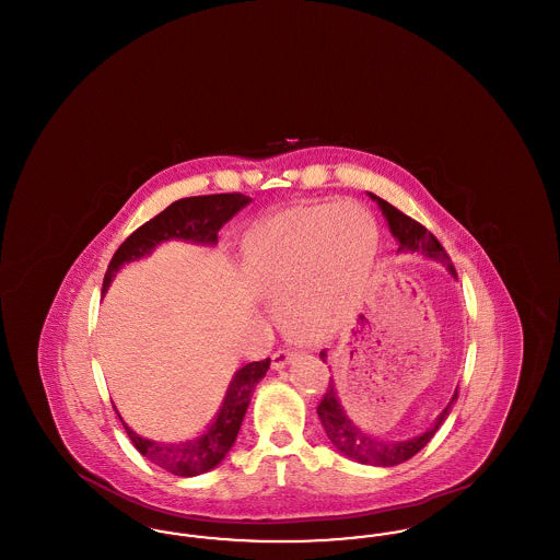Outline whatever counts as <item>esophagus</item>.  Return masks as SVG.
I'll use <instances>...</instances> for the list:
<instances>
[{"label":"esophagus","mask_w":560,"mask_h":560,"mask_svg":"<svg viewBox=\"0 0 560 560\" xmlns=\"http://www.w3.org/2000/svg\"><path fill=\"white\" fill-rule=\"evenodd\" d=\"M293 359H295V352L293 350H277L272 357H270V365L275 372L283 370L285 365H290Z\"/></svg>","instance_id":"34e87169"}]
</instances>
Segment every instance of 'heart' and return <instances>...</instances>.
Instances as JSON below:
<instances>
[{"label":"heart","mask_w":560,"mask_h":560,"mask_svg":"<svg viewBox=\"0 0 560 560\" xmlns=\"http://www.w3.org/2000/svg\"><path fill=\"white\" fill-rule=\"evenodd\" d=\"M375 243L373 220L357 206L300 208L272 220L252 243L245 272L293 338L320 342L357 311Z\"/></svg>","instance_id":"b5f03b06"}]
</instances>
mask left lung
Wrapping results in <instances>:
<instances>
[{
  "mask_svg": "<svg viewBox=\"0 0 560 560\" xmlns=\"http://www.w3.org/2000/svg\"><path fill=\"white\" fill-rule=\"evenodd\" d=\"M370 199L377 203L380 212L386 218V224L393 233V237L399 243L397 254H418L424 256L430 260H439L443 262V267L447 268V272L452 275L453 279H457L455 268L450 262V256L445 254L443 245L436 241V237L427 231L420 222L411 220L409 215L399 212L395 206H390L388 201L380 199L377 195L368 192ZM323 363H327V350H320L319 354ZM457 400V388L453 393L452 400L447 402V407L436 416L434 424L427 428L424 432L405 439V441H388L382 436H375L372 432H368L365 428L359 427L347 407L342 405L340 393L336 388V382L331 380L325 397L320 399L319 407H317V416H319L320 427L325 430L329 443L336 447V452L347 455L348 459L365 464V466H382V468H390L402 464L407 459H411L420 450H424L428 441L436 434V430L443 427V422L447 420V416L452 413L453 402Z\"/></svg>",
  "mask_w": 560,
  "mask_h": 560,
  "instance_id": "1",
  "label": "left lung"
}]
</instances>
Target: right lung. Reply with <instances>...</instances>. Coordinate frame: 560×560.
<instances>
[{"label":"right lung","mask_w":560,"mask_h":560,"mask_svg":"<svg viewBox=\"0 0 560 560\" xmlns=\"http://www.w3.org/2000/svg\"><path fill=\"white\" fill-rule=\"evenodd\" d=\"M249 203L252 197L241 192L203 195L174 201L153 220L136 229L132 235L119 245V249L113 254L108 262L103 293L108 292L115 275L121 268L151 256L161 243L176 240L213 247L218 243V231ZM268 365L270 359L254 361L233 373L212 422L187 441L163 443L144 439L124 422L115 405L113 409L117 411L133 447L149 462L176 477H197L213 470L226 457V453L233 450L240 434L241 422L245 418L249 400L254 397V388L267 375Z\"/></svg>","instance_id":"1"}]
</instances>
